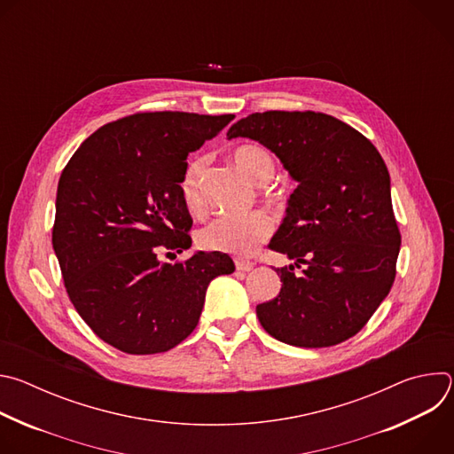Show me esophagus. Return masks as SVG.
<instances>
[{
  "instance_id": "34e87169",
  "label": "esophagus",
  "mask_w": 454,
  "mask_h": 454,
  "mask_svg": "<svg viewBox=\"0 0 454 454\" xmlns=\"http://www.w3.org/2000/svg\"><path fill=\"white\" fill-rule=\"evenodd\" d=\"M235 268H237V271H251L253 270V262H249V261H244V258H237L235 261Z\"/></svg>"
}]
</instances>
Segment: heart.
Segmentation results:
<instances>
[{"label": "heart", "instance_id": "heart-1", "mask_svg": "<svg viewBox=\"0 0 454 454\" xmlns=\"http://www.w3.org/2000/svg\"><path fill=\"white\" fill-rule=\"evenodd\" d=\"M233 163L242 170L253 183L262 184L268 190V183L275 176L277 161L275 156L258 144H244L233 149ZM205 158H193L188 161L181 177V200L184 208L192 215H201L205 210L203 201V174ZM273 233V219L262 210H253L244 215H226L214 219L210 224L200 230L198 244L208 251H224L235 254H247L258 244H262Z\"/></svg>", "mask_w": 454, "mask_h": 454}]
</instances>
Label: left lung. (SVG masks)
<instances>
[{
    "instance_id": "1",
    "label": "left lung",
    "mask_w": 454,
    "mask_h": 454,
    "mask_svg": "<svg viewBox=\"0 0 454 454\" xmlns=\"http://www.w3.org/2000/svg\"><path fill=\"white\" fill-rule=\"evenodd\" d=\"M271 149L298 181L270 242L294 265L275 270L277 298L256 305L266 333L305 348L356 336L390 293L401 249L390 174L373 144L314 111L253 113L228 131Z\"/></svg>"
}]
</instances>
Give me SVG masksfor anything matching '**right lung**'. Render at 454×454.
Wrapping results in <instances>:
<instances>
[{
  "label": "right lung",
  "instance_id": "right-lung-1",
  "mask_svg": "<svg viewBox=\"0 0 454 454\" xmlns=\"http://www.w3.org/2000/svg\"><path fill=\"white\" fill-rule=\"evenodd\" d=\"M233 118L129 114L97 129L64 167L51 244L74 307L107 345L135 356L174 348L198 327L208 284L233 273L219 251L158 261L192 246L179 188L188 153Z\"/></svg>",
  "mask_w": 454,
  "mask_h": 454
}]
</instances>
